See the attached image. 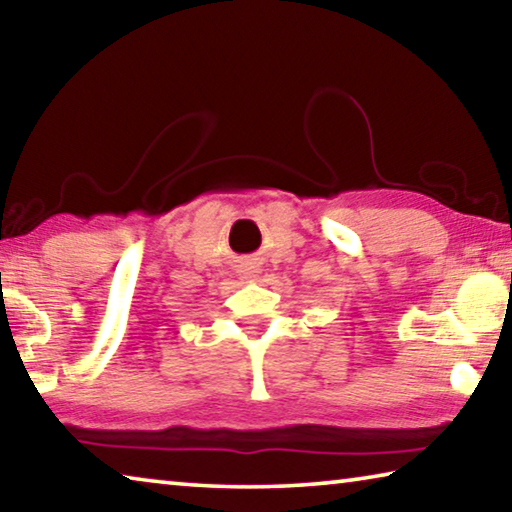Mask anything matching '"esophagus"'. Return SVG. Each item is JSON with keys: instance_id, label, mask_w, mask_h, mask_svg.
I'll return each mask as SVG.
<instances>
[{"instance_id": "esophagus-1", "label": "esophagus", "mask_w": 512, "mask_h": 512, "mask_svg": "<svg viewBox=\"0 0 512 512\" xmlns=\"http://www.w3.org/2000/svg\"><path fill=\"white\" fill-rule=\"evenodd\" d=\"M259 266L253 262V259H246V262L239 264V275L244 277V280H257L259 277Z\"/></svg>"}]
</instances>
